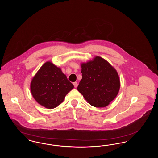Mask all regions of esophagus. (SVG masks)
Segmentation results:
<instances>
[{"instance_id": "obj_1", "label": "esophagus", "mask_w": 158, "mask_h": 158, "mask_svg": "<svg viewBox=\"0 0 158 158\" xmlns=\"http://www.w3.org/2000/svg\"><path fill=\"white\" fill-rule=\"evenodd\" d=\"M73 85H74V87L75 88H77V83L75 82L73 83Z\"/></svg>"}]
</instances>
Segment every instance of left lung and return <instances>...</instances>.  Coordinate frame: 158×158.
Returning <instances> with one entry per match:
<instances>
[{
  "mask_svg": "<svg viewBox=\"0 0 158 158\" xmlns=\"http://www.w3.org/2000/svg\"><path fill=\"white\" fill-rule=\"evenodd\" d=\"M81 67L82 79L77 90L92 106H107L120 89V82L117 71L107 61L98 56L83 63Z\"/></svg>",
  "mask_w": 158,
  "mask_h": 158,
  "instance_id": "8db88e82",
  "label": "left lung"
}]
</instances>
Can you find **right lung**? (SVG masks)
Returning a JSON list of instances; mask_svg holds the SVG:
<instances>
[{
    "label": "right lung",
    "mask_w": 158,
    "mask_h": 158,
    "mask_svg": "<svg viewBox=\"0 0 158 158\" xmlns=\"http://www.w3.org/2000/svg\"><path fill=\"white\" fill-rule=\"evenodd\" d=\"M74 88L60 68L48 61L39 69L31 83V91L38 104L48 109L57 107Z\"/></svg>",
    "instance_id": "add662e5"
}]
</instances>
